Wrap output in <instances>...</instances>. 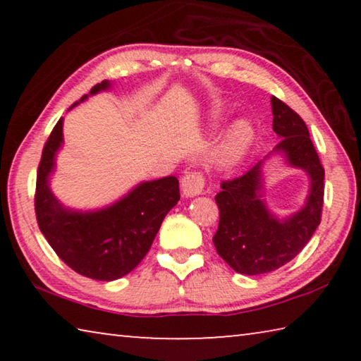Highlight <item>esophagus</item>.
Instances as JSON below:
<instances>
[{
  "mask_svg": "<svg viewBox=\"0 0 361 361\" xmlns=\"http://www.w3.org/2000/svg\"><path fill=\"white\" fill-rule=\"evenodd\" d=\"M205 188V176L202 172H197V170H191V172H186L181 180V192L186 197H192V195H197L204 191Z\"/></svg>",
  "mask_w": 361,
  "mask_h": 361,
  "instance_id": "34e87169",
  "label": "esophagus"
}]
</instances>
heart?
<instances>
[{
	"instance_id": "heart-1",
	"label": "heart",
	"mask_w": 361,
	"mask_h": 361,
	"mask_svg": "<svg viewBox=\"0 0 361 361\" xmlns=\"http://www.w3.org/2000/svg\"><path fill=\"white\" fill-rule=\"evenodd\" d=\"M253 132L245 122H237L228 132V135L219 145L216 151V164L221 169H229L235 166L245 156L250 143H252Z\"/></svg>"
}]
</instances>
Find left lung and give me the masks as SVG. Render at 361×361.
Instances as JSON below:
<instances>
[{"instance_id": "left-lung-1", "label": "left lung", "mask_w": 361, "mask_h": 361, "mask_svg": "<svg viewBox=\"0 0 361 361\" xmlns=\"http://www.w3.org/2000/svg\"><path fill=\"white\" fill-rule=\"evenodd\" d=\"M272 129L282 138L276 151L285 152L291 166L310 176V192L305 207L296 215L279 221L259 199L261 162L237 178L221 181L215 195L219 209L218 231L213 235L216 253L247 276L277 271L307 245L322 221L325 169L310 140L305 122L277 97H272Z\"/></svg>"}]
</instances>
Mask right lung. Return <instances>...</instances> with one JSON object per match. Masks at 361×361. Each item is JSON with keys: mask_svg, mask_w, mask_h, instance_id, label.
Instances as JSON below:
<instances>
[{"mask_svg": "<svg viewBox=\"0 0 361 361\" xmlns=\"http://www.w3.org/2000/svg\"><path fill=\"white\" fill-rule=\"evenodd\" d=\"M108 85V81L97 84L90 94ZM62 122L60 118L42 148L36 173V221L49 245L73 271L102 282L121 279L142 262L162 219L180 200L178 180L166 176L142 183L127 197L100 212L65 210L47 185L49 173L54 169V156L63 140Z\"/></svg>", "mask_w": 361, "mask_h": 361, "instance_id": "obj_1", "label": "right lung"}]
</instances>
